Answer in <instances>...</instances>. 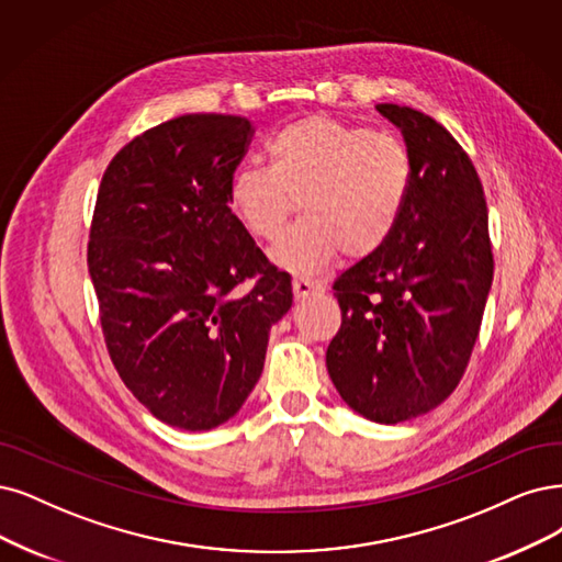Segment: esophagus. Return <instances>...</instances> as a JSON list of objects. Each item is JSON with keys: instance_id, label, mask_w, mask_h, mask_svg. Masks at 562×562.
Segmentation results:
<instances>
[{"instance_id": "obj_1", "label": "esophagus", "mask_w": 562, "mask_h": 562, "mask_svg": "<svg viewBox=\"0 0 562 562\" xmlns=\"http://www.w3.org/2000/svg\"><path fill=\"white\" fill-rule=\"evenodd\" d=\"M292 286H294L296 299H305V296L324 292V284L319 280H310V278H294Z\"/></svg>"}]
</instances>
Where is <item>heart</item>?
Instances as JSON below:
<instances>
[{
    "mask_svg": "<svg viewBox=\"0 0 562 562\" xmlns=\"http://www.w3.org/2000/svg\"><path fill=\"white\" fill-rule=\"evenodd\" d=\"M268 166H240L228 205L249 234L276 240L296 205L305 213L273 249L294 270H319L340 249L361 259L393 236L412 194L405 143L326 115L289 122L266 140Z\"/></svg>",
    "mask_w": 562,
    "mask_h": 562,
    "instance_id": "1",
    "label": "heart"
}]
</instances>
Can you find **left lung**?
<instances>
[{"mask_svg": "<svg viewBox=\"0 0 562 562\" xmlns=\"http://www.w3.org/2000/svg\"><path fill=\"white\" fill-rule=\"evenodd\" d=\"M378 111L405 136L412 194L393 236L334 282L342 324L326 368L351 409L398 424L459 386L482 328L493 252L484 187L461 143L414 109Z\"/></svg>", "mask_w": 562, "mask_h": 562, "instance_id": "left-lung-1", "label": "left lung"}]
</instances>
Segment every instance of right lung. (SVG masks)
Wrapping results in <instances>:
<instances>
[{"instance_id":"obj_1","label":"right lung","mask_w":562,"mask_h":562,"mask_svg":"<svg viewBox=\"0 0 562 562\" xmlns=\"http://www.w3.org/2000/svg\"><path fill=\"white\" fill-rule=\"evenodd\" d=\"M255 136L240 115H180L138 134L103 171L88 268L111 361L164 424L211 430L240 409L292 278L228 207Z\"/></svg>"}]
</instances>
